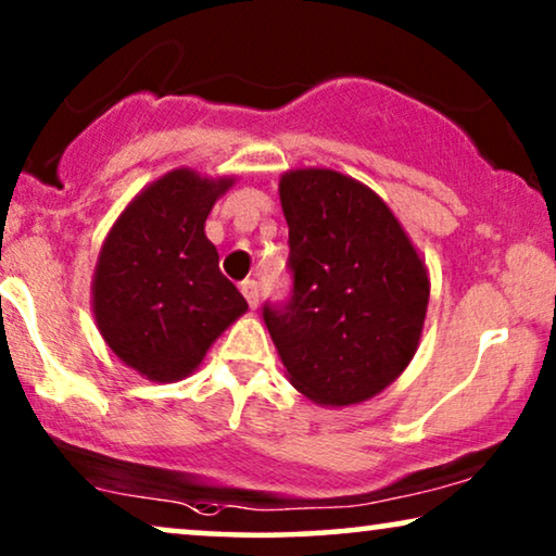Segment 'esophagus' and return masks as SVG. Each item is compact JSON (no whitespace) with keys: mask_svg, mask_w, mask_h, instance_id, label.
<instances>
[{"mask_svg":"<svg viewBox=\"0 0 556 556\" xmlns=\"http://www.w3.org/2000/svg\"><path fill=\"white\" fill-rule=\"evenodd\" d=\"M240 291H242V295H245V301L250 303V308H255L257 299H261V286H257V280H242Z\"/></svg>","mask_w":556,"mask_h":556,"instance_id":"1","label":"esophagus"}]
</instances>
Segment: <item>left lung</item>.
Here are the masks:
<instances>
[{
    "label": "left lung",
    "mask_w": 556,
    "mask_h": 556,
    "mask_svg": "<svg viewBox=\"0 0 556 556\" xmlns=\"http://www.w3.org/2000/svg\"><path fill=\"white\" fill-rule=\"evenodd\" d=\"M288 223L286 303H265L273 344L301 394L346 407L397 379L422 337L430 280L382 197L333 169L280 177Z\"/></svg>",
    "instance_id": "8db88e82"
}]
</instances>
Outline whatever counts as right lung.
Returning <instances> with one entry per match:
<instances>
[{
    "instance_id": "add662e5",
    "label": "right lung",
    "mask_w": 556,
    "mask_h": 556,
    "mask_svg": "<svg viewBox=\"0 0 556 556\" xmlns=\"http://www.w3.org/2000/svg\"><path fill=\"white\" fill-rule=\"evenodd\" d=\"M235 177L174 169L136 194L105 238L93 314L105 344L151 382L192 375L215 339L248 311L204 235Z\"/></svg>"
}]
</instances>
